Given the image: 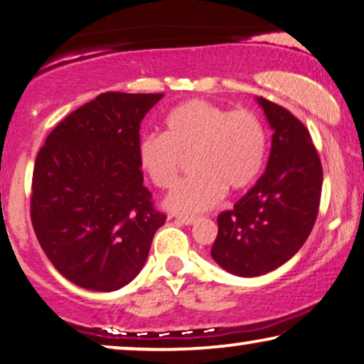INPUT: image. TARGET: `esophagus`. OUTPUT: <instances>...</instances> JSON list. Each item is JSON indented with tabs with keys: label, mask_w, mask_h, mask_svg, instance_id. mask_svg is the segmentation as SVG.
Returning <instances> with one entry per match:
<instances>
[{
	"label": "esophagus",
	"mask_w": 364,
	"mask_h": 364,
	"mask_svg": "<svg viewBox=\"0 0 364 364\" xmlns=\"http://www.w3.org/2000/svg\"><path fill=\"white\" fill-rule=\"evenodd\" d=\"M176 220H178L179 223L193 225V223H196L198 220H200V218H196V216H185V215H179V216H176Z\"/></svg>",
	"instance_id": "obj_1"
}]
</instances>
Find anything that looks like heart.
Returning <instances> with one entry per match:
<instances>
[{"mask_svg": "<svg viewBox=\"0 0 364 364\" xmlns=\"http://www.w3.org/2000/svg\"><path fill=\"white\" fill-rule=\"evenodd\" d=\"M265 153V127L255 112L193 99L168 114L163 134L141 141L139 164L156 186L171 190L191 159L198 174L166 198V206L195 215L218 205L225 190L238 193L254 185Z\"/></svg>", "mask_w": 364, "mask_h": 364, "instance_id": "obj_1", "label": "heart"}]
</instances>
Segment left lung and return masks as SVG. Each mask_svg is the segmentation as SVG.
Instances as JSON below:
<instances>
[{"mask_svg": "<svg viewBox=\"0 0 364 364\" xmlns=\"http://www.w3.org/2000/svg\"><path fill=\"white\" fill-rule=\"evenodd\" d=\"M270 124L265 173L232 210L218 215L211 257L238 277L272 272L297 254L319 210L323 166L304 124L287 109L257 97Z\"/></svg>", "mask_w": 364, "mask_h": 364, "instance_id": "8db88e82", "label": "left lung"}]
</instances>
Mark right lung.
Returning <instances> with one entry per match:
<instances>
[{"instance_id": "add662e5", "label": "right lung", "mask_w": 364, "mask_h": 364, "mask_svg": "<svg viewBox=\"0 0 364 364\" xmlns=\"http://www.w3.org/2000/svg\"><path fill=\"white\" fill-rule=\"evenodd\" d=\"M161 97L100 94L63 119L36 156L31 223L55 269L79 287L127 285L164 225L139 164L141 121Z\"/></svg>"}]
</instances>
